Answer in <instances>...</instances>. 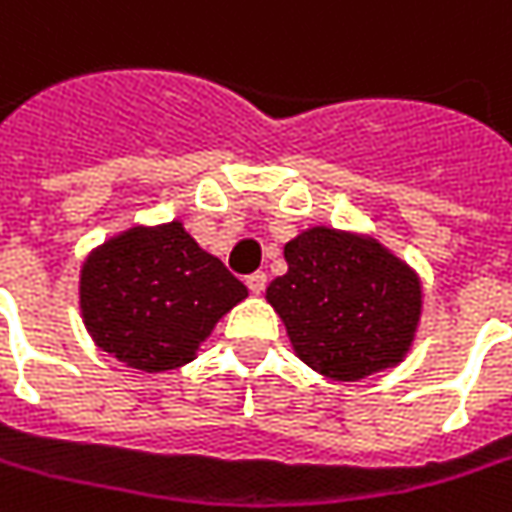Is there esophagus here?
Segmentation results:
<instances>
[{
	"mask_svg": "<svg viewBox=\"0 0 512 512\" xmlns=\"http://www.w3.org/2000/svg\"><path fill=\"white\" fill-rule=\"evenodd\" d=\"M246 286H249L252 294H263V291H266V274L263 272L249 274V277H246Z\"/></svg>",
	"mask_w": 512,
	"mask_h": 512,
	"instance_id": "obj_1",
	"label": "esophagus"
}]
</instances>
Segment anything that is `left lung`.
Segmentation results:
<instances>
[{"mask_svg": "<svg viewBox=\"0 0 512 512\" xmlns=\"http://www.w3.org/2000/svg\"><path fill=\"white\" fill-rule=\"evenodd\" d=\"M289 272L266 289L297 357L354 382L402 360L414 337L419 280L379 243L309 229L286 246Z\"/></svg>", "mask_w": 512, "mask_h": 512, "instance_id": "left-lung-1", "label": "left lung"}]
</instances>
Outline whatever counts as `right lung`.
<instances>
[{
  "label": "right lung",
  "instance_id": "1",
  "mask_svg": "<svg viewBox=\"0 0 512 512\" xmlns=\"http://www.w3.org/2000/svg\"><path fill=\"white\" fill-rule=\"evenodd\" d=\"M249 291L181 223L133 229L81 269V314L101 351L141 371L195 357L212 326Z\"/></svg>",
  "mask_w": 512,
  "mask_h": 512
}]
</instances>
